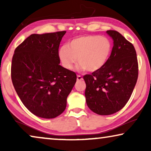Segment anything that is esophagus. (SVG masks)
Listing matches in <instances>:
<instances>
[{
	"mask_svg": "<svg viewBox=\"0 0 151 151\" xmlns=\"http://www.w3.org/2000/svg\"><path fill=\"white\" fill-rule=\"evenodd\" d=\"M83 80V78H82V76L78 75L77 76V80H78V81H80V80Z\"/></svg>",
	"mask_w": 151,
	"mask_h": 151,
	"instance_id": "obj_1",
	"label": "esophagus"
}]
</instances>
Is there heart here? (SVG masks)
Returning <instances> with one entry per match:
<instances>
[{"label":"heart","mask_w":151,"mask_h":151,"mask_svg":"<svg viewBox=\"0 0 151 151\" xmlns=\"http://www.w3.org/2000/svg\"><path fill=\"white\" fill-rule=\"evenodd\" d=\"M111 50L112 45L106 37L88 35L74 38L67 46L60 47L58 57L65 69H71L78 58L79 70L95 72L105 65Z\"/></svg>","instance_id":"1"}]
</instances>
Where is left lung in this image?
<instances>
[{
    "instance_id": "obj_1",
    "label": "left lung",
    "mask_w": 151,
    "mask_h": 151,
    "mask_svg": "<svg viewBox=\"0 0 151 151\" xmlns=\"http://www.w3.org/2000/svg\"><path fill=\"white\" fill-rule=\"evenodd\" d=\"M113 47L106 63L98 71L84 76L86 104L93 112L108 115L117 112L131 98L138 78L133 45L121 34L106 31Z\"/></svg>"
}]
</instances>
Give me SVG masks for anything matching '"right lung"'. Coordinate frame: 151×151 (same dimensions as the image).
Instances as JSON below:
<instances>
[{
  "instance_id": "1",
  "label": "right lung",
  "mask_w": 151,
  "mask_h": 151,
  "mask_svg": "<svg viewBox=\"0 0 151 151\" xmlns=\"http://www.w3.org/2000/svg\"><path fill=\"white\" fill-rule=\"evenodd\" d=\"M65 33L30 35L12 58L14 88L26 108L42 118H54L65 110L77 79L76 73L59 65V45Z\"/></svg>"
}]
</instances>
